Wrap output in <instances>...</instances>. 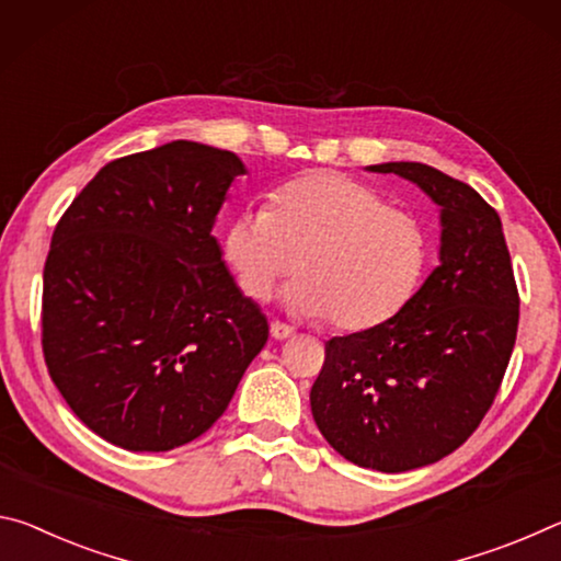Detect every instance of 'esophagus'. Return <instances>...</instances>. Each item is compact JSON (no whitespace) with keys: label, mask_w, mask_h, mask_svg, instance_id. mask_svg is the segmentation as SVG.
I'll return each instance as SVG.
<instances>
[{"label":"esophagus","mask_w":561,"mask_h":561,"mask_svg":"<svg viewBox=\"0 0 561 561\" xmlns=\"http://www.w3.org/2000/svg\"><path fill=\"white\" fill-rule=\"evenodd\" d=\"M271 335L275 337V341H286V337L296 335V330H293L286 323H280V320H273V323H271Z\"/></svg>","instance_id":"34e87169"}]
</instances>
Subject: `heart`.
Returning <instances> with one entry per match:
<instances>
[{"instance_id": "b5f03b06", "label": "heart", "mask_w": 561, "mask_h": 561, "mask_svg": "<svg viewBox=\"0 0 561 561\" xmlns=\"http://www.w3.org/2000/svg\"><path fill=\"white\" fill-rule=\"evenodd\" d=\"M226 259L253 300L300 273L283 293L296 316L337 330L388 323L415 296L430 261L425 226L388 206L367 183L335 171L302 173L275 191L268 208L238 216Z\"/></svg>"}]
</instances>
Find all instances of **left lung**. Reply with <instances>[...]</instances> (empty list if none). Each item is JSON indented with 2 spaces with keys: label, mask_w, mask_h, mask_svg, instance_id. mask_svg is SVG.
<instances>
[{
  "label": "left lung",
  "mask_w": 561,
  "mask_h": 561,
  "mask_svg": "<svg viewBox=\"0 0 561 561\" xmlns=\"http://www.w3.org/2000/svg\"><path fill=\"white\" fill-rule=\"evenodd\" d=\"M398 173L443 208L439 265L388 323L325 343L310 410L357 467L408 472L455 453L492 408L519 323L502 220L472 186L425 163Z\"/></svg>",
  "instance_id": "obj_1"
}]
</instances>
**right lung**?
I'll list each match as a JSON object with an SVG mask.
<instances>
[{
	"instance_id": "add662e5",
	"label": "right lung",
	"mask_w": 561,
	"mask_h": 561,
	"mask_svg": "<svg viewBox=\"0 0 561 561\" xmlns=\"http://www.w3.org/2000/svg\"><path fill=\"white\" fill-rule=\"evenodd\" d=\"M241 173L231 151L163 144L106 163L54 228L44 363L106 443L167 453L201 437L268 341L210 236Z\"/></svg>"
}]
</instances>
